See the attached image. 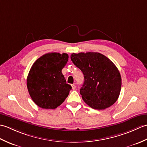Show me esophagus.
I'll list each match as a JSON object with an SVG mask.
<instances>
[{"label":"esophagus","instance_id":"1","mask_svg":"<svg viewBox=\"0 0 147 147\" xmlns=\"http://www.w3.org/2000/svg\"><path fill=\"white\" fill-rule=\"evenodd\" d=\"M71 86H72V88H73V90H75L76 89V85H74V84H73V85H71Z\"/></svg>","mask_w":147,"mask_h":147}]
</instances>
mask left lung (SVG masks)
I'll return each instance as SVG.
<instances>
[{
    "label": "left lung",
    "instance_id": "obj_1",
    "mask_svg": "<svg viewBox=\"0 0 147 147\" xmlns=\"http://www.w3.org/2000/svg\"><path fill=\"white\" fill-rule=\"evenodd\" d=\"M71 59L84 75L85 82L80 91L87 105L104 110L117 101L121 88V76L110 59L98 52L73 53Z\"/></svg>",
    "mask_w": 147,
    "mask_h": 147
}]
</instances>
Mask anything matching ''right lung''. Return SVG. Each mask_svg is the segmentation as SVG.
Here are the masks:
<instances>
[{
    "label": "right lung",
    "instance_id": "right-lung-1",
    "mask_svg": "<svg viewBox=\"0 0 147 147\" xmlns=\"http://www.w3.org/2000/svg\"><path fill=\"white\" fill-rule=\"evenodd\" d=\"M69 56L65 53H48L34 62L27 77L31 98L38 107L54 109L67 97L72 87L66 83L62 69Z\"/></svg>",
    "mask_w": 147,
    "mask_h": 147
}]
</instances>
